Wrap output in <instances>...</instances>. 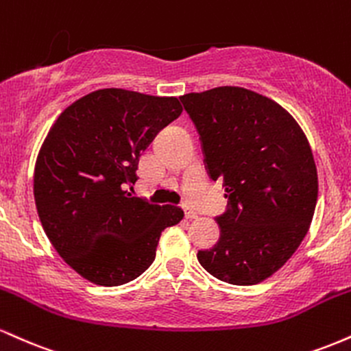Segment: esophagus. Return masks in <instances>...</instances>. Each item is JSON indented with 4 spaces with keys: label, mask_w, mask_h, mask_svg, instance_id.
<instances>
[{
    "label": "esophagus",
    "mask_w": 351,
    "mask_h": 351,
    "mask_svg": "<svg viewBox=\"0 0 351 351\" xmlns=\"http://www.w3.org/2000/svg\"><path fill=\"white\" fill-rule=\"evenodd\" d=\"M184 216H186V219H196V217H198V213L193 211V209L189 208H184Z\"/></svg>",
    "instance_id": "34e87169"
}]
</instances>
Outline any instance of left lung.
Instances as JSON below:
<instances>
[{
	"instance_id": "obj_1",
	"label": "left lung",
	"mask_w": 351,
	"mask_h": 351,
	"mask_svg": "<svg viewBox=\"0 0 351 351\" xmlns=\"http://www.w3.org/2000/svg\"><path fill=\"white\" fill-rule=\"evenodd\" d=\"M180 100L208 175L223 181L228 198L216 217L219 241L198 251L199 264L228 284H259L291 259L312 223L318 178L307 136L284 107L243 87Z\"/></svg>"
}]
</instances>
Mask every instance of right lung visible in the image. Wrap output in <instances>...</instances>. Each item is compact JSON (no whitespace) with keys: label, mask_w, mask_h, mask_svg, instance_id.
I'll return each mask as SVG.
<instances>
[{"label":"right lung","mask_w":351,"mask_h":351,"mask_svg":"<svg viewBox=\"0 0 351 351\" xmlns=\"http://www.w3.org/2000/svg\"><path fill=\"white\" fill-rule=\"evenodd\" d=\"M183 110L176 97L125 88L90 92L58 117L34 168L44 232L84 279L114 287L150 267L178 206L132 196L142 152Z\"/></svg>","instance_id":"1"}]
</instances>
